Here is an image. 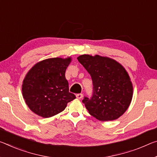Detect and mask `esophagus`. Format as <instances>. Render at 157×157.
<instances>
[{"mask_svg": "<svg viewBox=\"0 0 157 157\" xmlns=\"http://www.w3.org/2000/svg\"><path fill=\"white\" fill-rule=\"evenodd\" d=\"M76 97H77V98L81 99V98H82L83 94H77V95H76Z\"/></svg>", "mask_w": 157, "mask_h": 157, "instance_id": "esophagus-1", "label": "esophagus"}]
</instances>
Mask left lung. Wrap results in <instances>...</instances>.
Listing matches in <instances>:
<instances>
[{
	"label": "left lung",
	"mask_w": 157,
	"mask_h": 157,
	"mask_svg": "<svg viewBox=\"0 0 157 157\" xmlns=\"http://www.w3.org/2000/svg\"><path fill=\"white\" fill-rule=\"evenodd\" d=\"M78 60L90 74L91 98L84 97L89 113L100 121H113L125 113L133 97V84L125 68L108 57L83 54Z\"/></svg>",
	"instance_id": "left-lung-1"
}]
</instances>
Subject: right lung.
Masks as SVG:
<instances>
[{
	"label": "right lung",
	"instance_id": "1",
	"mask_svg": "<svg viewBox=\"0 0 157 157\" xmlns=\"http://www.w3.org/2000/svg\"><path fill=\"white\" fill-rule=\"evenodd\" d=\"M66 59L51 58L37 63L30 69L22 84L24 99L32 112L44 118L63 111L67 103L76 98L70 93L65 77L71 62Z\"/></svg>",
	"mask_w": 157,
	"mask_h": 157
}]
</instances>
